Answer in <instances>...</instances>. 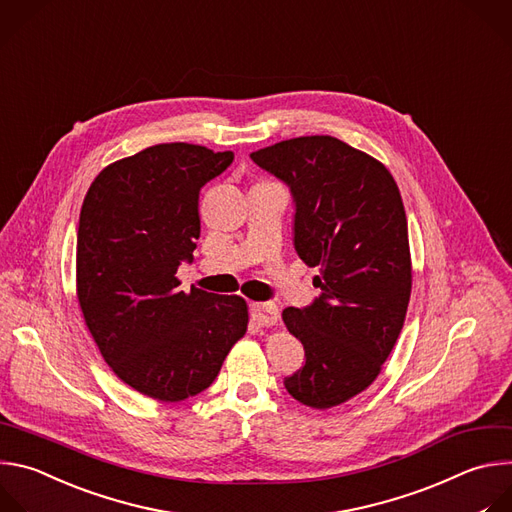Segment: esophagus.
Wrapping results in <instances>:
<instances>
[{"label": "esophagus", "instance_id": "esophagus-1", "mask_svg": "<svg viewBox=\"0 0 512 512\" xmlns=\"http://www.w3.org/2000/svg\"><path fill=\"white\" fill-rule=\"evenodd\" d=\"M250 315H252V321L260 327H272V325H276V321L280 317L278 306L272 302H252Z\"/></svg>", "mask_w": 512, "mask_h": 512}]
</instances>
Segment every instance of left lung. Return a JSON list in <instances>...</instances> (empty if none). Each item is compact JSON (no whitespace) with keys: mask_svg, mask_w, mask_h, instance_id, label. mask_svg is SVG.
Wrapping results in <instances>:
<instances>
[{"mask_svg":"<svg viewBox=\"0 0 512 512\" xmlns=\"http://www.w3.org/2000/svg\"><path fill=\"white\" fill-rule=\"evenodd\" d=\"M290 185L294 248L319 268L321 296L282 311L306 361L284 379L302 405L329 410L381 373L412 294L407 220L395 179L375 157L329 135L280 141L250 153Z\"/></svg>","mask_w":512,"mask_h":512,"instance_id":"8db88e82","label":"left lung"}]
</instances>
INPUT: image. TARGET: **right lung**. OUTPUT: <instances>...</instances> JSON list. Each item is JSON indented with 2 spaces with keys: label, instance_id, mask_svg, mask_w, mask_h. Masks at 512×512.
Returning <instances> with one entry per match:
<instances>
[{
  "label": "right lung",
  "instance_id": "1",
  "mask_svg": "<svg viewBox=\"0 0 512 512\" xmlns=\"http://www.w3.org/2000/svg\"><path fill=\"white\" fill-rule=\"evenodd\" d=\"M234 161L161 143L102 169L86 191L76 240V296L113 373L157 401H183L218 377L246 335L248 304L191 286L177 268L199 238V189Z\"/></svg>",
  "mask_w": 512,
  "mask_h": 512
}]
</instances>
